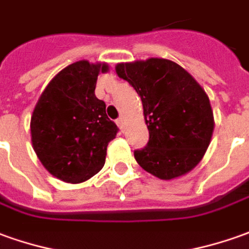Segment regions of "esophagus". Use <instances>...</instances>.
<instances>
[{
  "label": "esophagus",
  "instance_id": "1",
  "mask_svg": "<svg viewBox=\"0 0 249 249\" xmlns=\"http://www.w3.org/2000/svg\"><path fill=\"white\" fill-rule=\"evenodd\" d=\"M116 124H118V126H119V127L121 128H123V124H124V121H123V118H118V119H116Z\"/></svg>",
  "mask_w": 249,
  "mask_h": 249
}]
</instances>
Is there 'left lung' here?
I'll return each mask as SVG.
<instances>
[{"instance_id": "1", "label": "left lung", "mask_w": 249, "mask_h": 249, "mask_svg": "<svg viewBox=\"0 0 249 249\" xmlns=\"http://www.w3.org/2000/svg\"><path fill=\"white\" fill-rule=\"evenodd\" d=\"M116 73L135 89L143 106L149 141L134 150L137 162L162 180L190 172L202 160L213 134V111L205 90L168 59L119 63Z\"/></svg>"}]
</instances>
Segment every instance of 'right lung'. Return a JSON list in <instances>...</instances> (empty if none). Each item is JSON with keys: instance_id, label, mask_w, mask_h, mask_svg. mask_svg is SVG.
<instances>
[{"instance_id": "obj_1", "label": "right lung", "mask_w": 249, "mask_h": 249, "mask_svg": "<svg viewBox=\"0 0 249 249\" xmlns=\"http://www.w3.org/2000/svg\"><path fill=\"white\" fill-rule=\"evenodd\" d=\"M107 69L106 63H71L50 81L34 109V150L63 181L81 183L97 174L119 131L106 114V103L95 96L97 75Z\"/></svg>"}]
</instances>
